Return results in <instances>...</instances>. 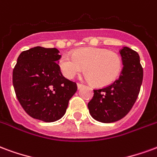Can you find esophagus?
Instances as JSON below:
<instances>
[{
	"label": "esophagus",
	"instance_id": "34e87169",
	"mask_svg": "<svg viewBox=\"0 0 157 157\" xmlns=\"http://www.w3.org/2000/svg\"><path fill=\"white\" fill-rule=\"evenodd\" d=\"M77 86H78V89L79 90V89H81V88H82V87L83 86V84H82V83H77Z\"/></svg>",
	"mask_w": 157,
	"mask_h": 157
}]
</instances>
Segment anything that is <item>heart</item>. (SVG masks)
<instances>
[{
    "label": "heart",
    "instance_id": "b5f03b06",
    "mask_svg": "<svg viewBox=\"0 0 157 157\" xmlns=\"http://www.w3.org/2000/svg\"><path fill=\"white\" fill-rule=\"evenodd\" d=\"M62 73L73 78L84 69L87 78L97 86H106L115 82L122 70V58L117 52L99 48H82L72 56L62 55L58 61Z\"/></svg>",
    "mask_w": 157,
    "mask_h": 157
}]
</instances>
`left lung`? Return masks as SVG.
<instances>
[{
  "instance_id": "1",
  "label": "left lung",
  "mask_w": 157,
  "mask_h": 157,
  "mask_svg": "<svg viewBox=\"0 0 157 157\" xmlns=\"http://www.w3.org/2000/svg\"><path fill=\"white\" fill-rule=\"evenodd\" d=\"M120 53L124 67L121 75L110 85L94 90L88 104L94 120L112 123L121 120L130 112L139 95L143 80V68L136 51L124 47Z\"/></svg>"
}]
</instances>
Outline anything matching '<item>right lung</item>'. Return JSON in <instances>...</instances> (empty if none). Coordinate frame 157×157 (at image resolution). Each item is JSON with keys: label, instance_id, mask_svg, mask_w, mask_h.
<instances>
[{"label": "right lung", "instance_id": "right-lung-1", "mask_svg": "<svg viewBox=\"0 0 157 157\" xmlns=\"http://www.w3.org/2000/svg\"><path fill=\"white\" fill-rule=\"evenodd\" d=\"M57 48L35 47L23 51L12 72L15 93L31 117L53 122L64 115L77 83L65 78L58 62Z\"/></svg>", "mask_w": 157, "mask_h": 157}]
</instances>
